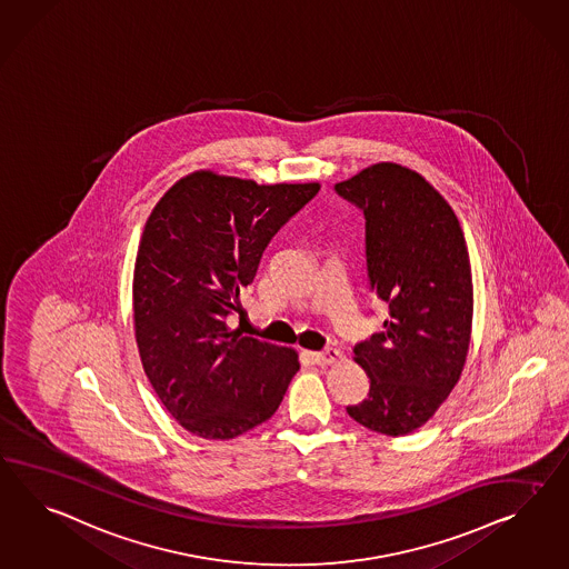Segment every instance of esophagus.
Instances as JSON below:
<instances>
[{"label": "esophagus", "mask_w": 569, "mask_h": 569, "mask_svg": "<svg viewBox=\"0 0 569 569\" xmlns=\"http://www.w3.org/2000/svg\"><path fill=\"white\" fill-rule=\"evenodd\" d=\"M311 357H313V361L318 365H332L340 359V350L326 349L321 350V352H313Z\"/></svg>", "instance_id": "1"}]
</instances>
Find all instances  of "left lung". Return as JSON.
Returning a JSON list of instances; mask_svg holds the SVG:
<instances>
[{
  "mask_svg": "<svg viewBox=\"0 0 569 569\" xmlns=\"http://www.w3.org/2000/svg\"><path fill=\"white\" fill-rule=\"evenodd\" d=\"M335 191L363 212L369 289L388 307L383 330L352 350L371 386L347 412L376 433L407 436L436 415L467 361L472 277L465 233L438 191L393 162Z\"/></svg>",
  "mask_w": 569,
  "mask_h": 569,
  "instance_id": "1",
  "label": "left lung"
}]
</instances>
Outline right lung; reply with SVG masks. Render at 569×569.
I'll return each instance as SVG.
<instances>
[{
	"label": "right lung",
	"mask_w": 569,
	"mask_h": 569,
	"mask_svg": "<svg viewBox=\"0 0 569 569\" xmlns=\"http://www.w3.org/2000/svg\"><path fill=\"white\" fill-rule=\"evenodd\" d=\"M318 191L198 171L147 220L133 270L136 340L154 392L198 438L233 439L268 421L299 371L295 350L231 332L227 320L270 239Z\"/></svg>",
	"instance_id": "1"
}]
</instances>
